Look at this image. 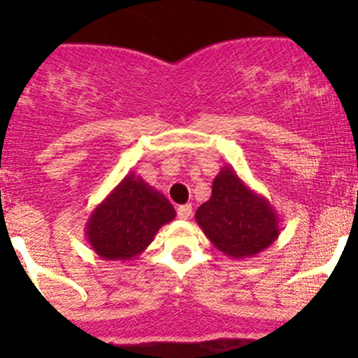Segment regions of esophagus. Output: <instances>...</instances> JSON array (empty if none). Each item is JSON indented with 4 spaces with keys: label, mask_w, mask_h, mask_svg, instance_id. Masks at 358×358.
Instances as JSON below:
<instances>
[{
    "label": "esophagus",
    "mask_w": 358,
    "mask_h": 358,
    "mask_svg": "<svg viewBox=\"0 0 358 358\" xmlns=\"http://www.w3.org/2000/svg\"><path fill=\"white\" fill-rule=\"evenodd\" d=\"M176 213H178V218L189 220L190 216H192V206H190V204L178 206V209H176Z\"/></svg>",
    "instance_id": "34e87169"
}]
</instances>
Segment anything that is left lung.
I'll use <instances>...</instances> for the list:
<instances>
[{
	"instance_id": "left-lung-1",
	"label": "left lung",
	"mask_w": 358,
	"mask_h": 358,
	"mask_svg": "<svg viewBox=\"0 0 358 358\" xmlns=\"http://www.w3.org/2000/svg\"><path fill=\"white\" fill-rule=\"evenodd\" d=\"M196 222L213 246L234 259L252 258L272 246L280 234L273 206L230 166H223L215 176L211 197L199 206Z\"/></svg>"
}]
</instances>
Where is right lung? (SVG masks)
<instances>
[{"label": "right lung", "mask_w": 358, "mask_h": 358, "mask_svg": "<svg viewBox=\"0 0 358 358\" xmlns=\"http://www.w3.org/2000/svg\"><path fill=\"white\" fill-rule=\"evenodd\" d=\"M175 216V208L159 190L128 173L88 216L85 236L102 259L129 262L142 255L157 230Z\"/></svg>", "instance_id": "obj_1"}]
</instances>
